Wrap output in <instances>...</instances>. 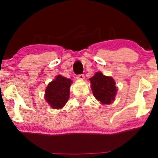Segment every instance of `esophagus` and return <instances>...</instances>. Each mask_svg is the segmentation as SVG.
Here are the masks:
<instances>
[{
  "label": "esophagus",
  "mask_w": 158,
  "mask_h": 158,
  "mask_svg": "<svg viewBox=\"0 0 158 158\" xmlns=\"http://www.w3.org/2000/svg\"><path fill=\"white\" fill-rule=\"evenodd\" d=\"M77 79H79V80H83V79H85V75H83V74H79V75H77Z\"/></svg>",
  "instance_id": "esophagus-1"
}]
</instances>
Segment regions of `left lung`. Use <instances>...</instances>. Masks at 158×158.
<instances>
[{
  "label": "left lung",
  "mask_w": 158,
  "mask_h": 158,
  "mask_svg": "<svg viewBox=\"0 0 158 158\" xmlns=\"http://www.w3.org/2000/svg\"><path fill=\"white\" fill-rule=\"evenodd\" d=\"M91 89L94 96L102 104H110L115 99L117 88L115 81L110 77L104 76L101 72H97L90 78Z\"/></svg>",
  "instance_id": "left-lung-1"
}]
</instances>
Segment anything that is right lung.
Here are the masks:
<instances>
[{"label":"right lung","mask_w":158,"mask_h":158,"mask_svg":"<svg viewBox=\"0 0 158 158\" xmlns=\"http://www.w3.org/2000/svg\"><path fill=\"white\" fill-rule=\"evenodd\" d=\"M71 79L62 76H56V79L50 82L45 90V99L54 109L62 108L70 97Z\"/></svg>","instance_id":"right-lung-1"}]
</instances>
